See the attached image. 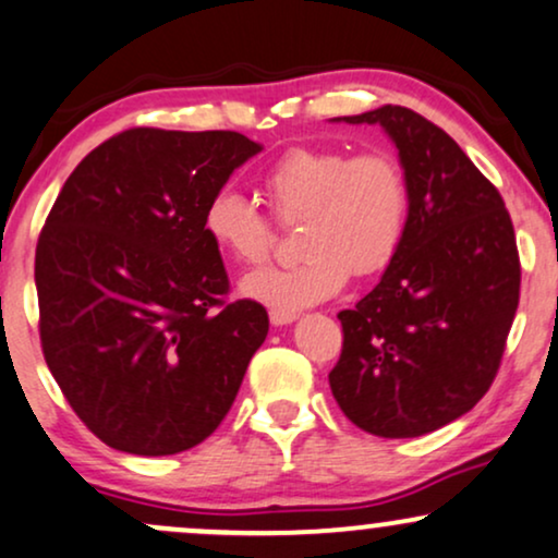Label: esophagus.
<instances>
[{
  "mask_svg": "<svg viewBox=\"0 0 558 558\" xmlns=\"http://www.w3.org/2000/svg\"><path fill=\"white\" fill-rule=\"evenodd\" d=\"M268 320H271V326H287V323L298 320V313H281V311H271V313H268Z\"/></svg>",
  "mask_w": 558,
  "mask_h": 558,
  "instance_id": "34e87169",
  "label": "esophagus"
}]
</instances>
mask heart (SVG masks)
<instances>
[{
    "mask_svg": "<svg viewBox=\"0 0 558 558\" xmlns=\"http://www.w3.org/2000/svg\"><path fill=\"white\" fill-rule=\"evenodd\" d=\"M274 217H302L300 253L287 268H264L240 281L243 298L281 313L336 298L354 277H373L401 251L409 222V185L401 165L383 149L349 155L336 147H294L260 175ZM204 235L243 266L271 253V222L256 204L222 189L204 206Z\"/></svg>",
    "mask_w": 558,
    "mask_h": 558,
    "instance_id": "b5f03b06",
    "label": "heart"
}]
</instances>
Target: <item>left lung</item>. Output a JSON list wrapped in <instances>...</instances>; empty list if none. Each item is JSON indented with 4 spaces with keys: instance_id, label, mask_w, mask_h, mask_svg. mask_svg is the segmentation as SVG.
Masks as SVG:
<instances>
[{
    "instance_id": "left-lung-1",
    "label": "left lung",
    "mask_w": 558,
    "mask_h": 558,
    "mask_svg": "<svg viewBox=\"0 0 558 558\" xmlns=\"http://www.w3.org/2000/svg\"><path fill=\"white\" fill-rule=\"evenodd\" d=\"M331 121L380 126L396 144L409 222L375 290L339 313L328 383L360 429L422 437L469 414L497 375L520 300L512 219L458 142L411 108Z\"/></svg>"
}]
</instances>
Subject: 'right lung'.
<instances>
[{"label":"right lung","instance_id":"add662e5","mask_svg":"<svg viewBox=\"0 0 558 558\" xmlns=\"http://www.w3.org/2000/svg\"><path fill=\"white\" fill-rule=\"evenodd\" d=\"M260 144L238 132L129 129L66 178L36 247L53 380L113 450L175 456L235 401L268 333L204 235V206Z\"/></svg>","mask_w":558,"mask_h":558}]
</instances>
